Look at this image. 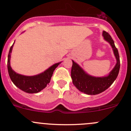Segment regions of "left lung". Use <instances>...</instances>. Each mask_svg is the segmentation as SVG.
<instances>
[{
	"label": "left lung",
	"mask_w": 131,
	"mask_h": 131,
	"mask_svg": "<svg viewBox=\"0 0 131 131\" xmlns=\"http://www.w3.org/2000/svg\"><path fill=\"white\" fill-rule=\"evenodd\" d=\"M104 39L110 44L116 59V63L107 75L94 77L88 74L77 63L72 60L71 77L73 85L81 92L87 95H97L107 90L116 80L120 67L118 51L115 45L113 40L107 32H102Z\"/></svg>",
	"instance_id": "1"
}]
</instances>
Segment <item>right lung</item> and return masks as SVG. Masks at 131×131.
<instances>
[{
  "label": "right lung",
  "mask_w": 131,
  "mask_h": 131,
  "mask_svg": "<svg viewBox=\"0 0 131 131\" xmlns=\"http://www.w3.org/2000/svg\"><path fill=\"white\" fill-rule=\"evenodd\" d=\"M14 43L10 48L7 58V70L10 79L16 87L25 92L28 93H36L40 92L50 82L53 72L61 62L53 64L43 72L36 75L27 76L19 74L12 69L10 64L11 54Z\"/></svg>",
  "instance_id": "1"
}]
</instances>
